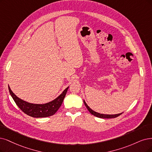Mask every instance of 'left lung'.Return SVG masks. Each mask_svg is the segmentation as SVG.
Returning <instances> with one entry per match:
<instances>
[{
	"instance_id": "8db88e82",
	"label": "left lung",
	"mask_w": 152,
	"mask_h": 152,
	"mask_svg": "<svg viewBox=\"0 0 152 152\" xmlns=\"http://www.w3.org/2000/svg\"><path fill=\"white\" fill-rule=\"evenodd\" d=\"M84 103H85L86 107L87 108L88 110L90 112V113L95 116L96 117H98V118H116L118 116H119L120 115H121L123 113H119V114H116V115H104V114H100V113H97V112H95L94 111L92 110L89 107V106L87 105V104L86 103V102L84 101Z\"/></svg>"
}]
</instances>
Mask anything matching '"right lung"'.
<instances>
[{
	"instance_id": "right-lung-1",
	"label": "right lung",
	"mask_w": 152,
	"mask_h": 152,
	"mask_svg": "<svg viewBox=\"0 0 152 152\" xmlns=\"http://www.w3.org/2000/svg\"><path fill=\"white\" fill-rule=\"evenodd\" d=\"M68 88L67 87L57 98L52 102L43 104H32L24 102L16 96L11 90L9 86V91L16 104L24 113L34 118H44L53 115L59 110L63 103Z\"/></svg>"
}]
</instances>
